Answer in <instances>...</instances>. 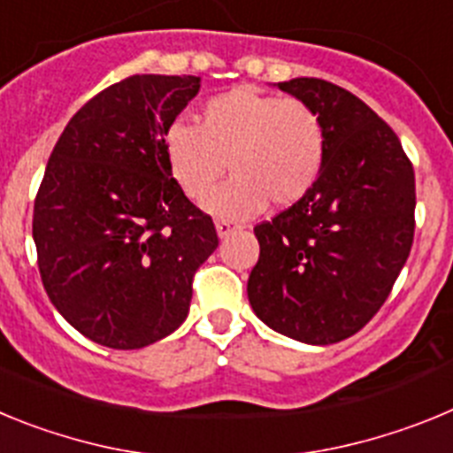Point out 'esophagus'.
I'll return each mask as SVG.
<instances>
[{
  "label": "esophagus",
  "mask_w": 453,
  "mask_h": 453,
  "mask_svg": "<svg viewBox=\"0 0 453 453\" xmlns=\"http://www.w3.org/2000/svg\"><path fill=\"white\" fill-rule=\"evenodd\" d=\"M215 229H218L219 238H226V235H231L238 229V224L229 222V219H218V222H215Z\"/></svg>",
  "instance_id": "obj_1"
}]
</instances>
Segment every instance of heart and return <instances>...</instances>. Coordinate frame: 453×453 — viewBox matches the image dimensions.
<instances>
[{"mask_svg": "<svg viewBox=\"0 0 453 453\" xmlns=\"http://www.w3.org/2000/svg\"><path fill=\"white\" fill-rule=\"evenodd\" d=\"M167 170L186 197H208L219 218H254L272 202L288 208L313 190L326 161V131L319 113L297 97H279L235 86L206 99L195 124H172L163 138Z\"/></svg>", "mask_w": 453, "mask_h": 453, "instance_id": "obj_1", "label": "heart"}]
</instances>
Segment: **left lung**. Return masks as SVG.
I'll list each match as a JSON object with an SVG mask.
<instances>
[{"mask_svg":"<svg viewBox=\"0 0 453 453\" xmlns=\"http://www.w3.org/2000/svg\"><path fill=\"white\" fill-rule=\"evenodd\" d=\"M279 90L318 111L326 161L302 202L254 226L261 256L247 295L270 329L334 345L374 318L411 254L413 163L397 134L345 88L299 77Z\"/></svg>","mask_w":453,"mask_h":453,"instance_id":"obj_1","label":"left lung"}]
</instances>
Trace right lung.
<instances>
[{
    "label": "right lung",
    "mask_w": 453,
    "mask_h": 453,
    "mask_svg": "<svg viewBox=\"0 0 453 453\" xmlns=\"http://www.w3.org/2000/svg\"><path fill=\"white\" fill-rule=\"evenodd\" d=\"M199 77L134 74L83 104L34 203L40 279L67 322L111 349H140L188 318L192 276L218 231L172 179L163 138Z\"/></svg>",
    "instance_id": "right-lung-1"
}]
</instances>
